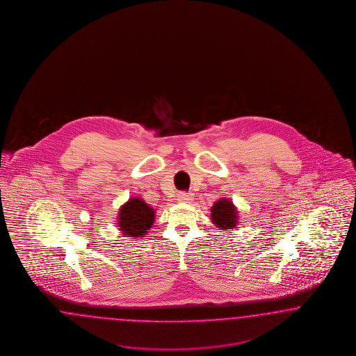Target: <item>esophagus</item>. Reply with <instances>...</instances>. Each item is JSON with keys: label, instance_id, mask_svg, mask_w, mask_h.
I'll use <instances>...</instances> for the list:
<instances>
[{"label": "esophagus", "instance_id": "obj_1", "mask_svg": "<svg viewBox=\"0 0 356 356\" xmlns=\"http://www.w3.org/2000/svg\"><path fill=\"white\" fill-rule=\"evenodd\" d=\"M193 200V194L186 193V192H180L177 195L179 202H191Z\"/></svg>", "mask_w": 356, "mask_h": 356}]
</instances>
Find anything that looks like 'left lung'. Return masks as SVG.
Instances as JSON below:
<instances>
[{"label":"left lung","mask_w":356,"mask_h":356,"mask_svg":"<svg viewBox=\"0 0 356 356\" xmlns=\"http://www.w3.org/2000/svg\"><path fill=\"white\" fill-rule=\"evenodd\" d=\"M211 219L223 229H231L237 226V211L235 206L228 200H219L211 207Z\"/></svg>","instance_id":"left-lung-1"}]
</instances>
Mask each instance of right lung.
<instances>
[{
  "label": "right lung",
  "instance_id": "add662e5",
  "mask_svg": "<svg viewBox=\"0 0 356 356\" xmlns=\"http://www.w3.org/2000/svg\"><path fill=\"white\" fill-rule=\"evenodd\" d=\"M155 211L138 197L131 198L120 209V231L127 237L143 236L154 223Z\"/></svg>",
  "mask_w": 356,
  "mask_h": 356
}]
</instances>
